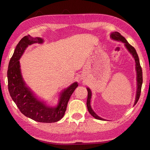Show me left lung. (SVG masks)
<instances>
[{"instance_id": "obj_1", "label": "left lung", "mask_w": 150, "mask_h": 150, "mask_svg": "<svg viewBox=\"0 0 150 150\" xmlns=\"http://www.w3.org/2000/svg\"><path fill=\"white\" fill-rule=\"evenodd\" d=\"M111 39H114L115 40H117V41H121L122 42L125 43V46L126 47V49H128V51L131 53V55L133 56V57L134 59V61L136 62V71H137V94H136V99H135V101L134 103V106L137 103L138 99L140 96V94H141V90H142V86L143 84V72H142V67L140 66V63H139V57L135 49L130 45L128 41H127L126 39L123 37V36L121 35L120 33H119L118 32H114V33H112L110 35ZM87 91H88V99H87V103H86V104H87V108L89 112L91 115L97 119V120H105L104 119L101 118L99 116H98L96 113L94 112L93 110V109L91 107V98L92 96V93L91 91L89 88H87Z\"/></svg>"}]
</instances>
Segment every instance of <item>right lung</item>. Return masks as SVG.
Masks as SVG:
<instances>
[{"label": "right lung", "mask_w": 150, "mask_h": 150, "mask_svg": "<svg viewBox=\"0 0 150 150\" xmlns=\"http://www.w3.org/2000/svg\"><path fill=\"white\" fill-rule=\"evenodd\" d=\"M43 41L40 38H33L28 35L24 36L18 43L8 64V89L12 99L22 114L35 121L49 123L57 122L62 118L68 101L78 84L75 82L64 89L60 94L56 107L48 106L35 97L22 78L19 60L29 45L41 44Z\"/></svg>", "instance_id": "right-lung-1"}]
</instances>
